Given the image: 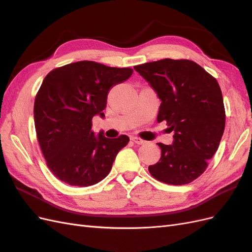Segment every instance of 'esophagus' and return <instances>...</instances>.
Returning a JSON list of instances; mask_svg holds the SVG:
<instances>
[{
    "instance_id": "1",
    "label": "esophagus",
    "mask_w": 252,
    "mask_h": 252,
    "mask_svg": "<svg viewBox=\"0 0 252 252\" xmlns=\"http://www.w3.org/2000/svg\"><path fill=\"white\" fill-rule=\"evenodd\" d=\"M131 141L134 142L135 144H138V145L145 144V141H144V140H142V139H140V138H136V136H131Z\"/></svg>"
}]
</instances>
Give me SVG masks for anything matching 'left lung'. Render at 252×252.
<instances>
[{"instance_id":"8db88e82","label":"left lung","mask_w":252,"mask_h":252,"mask_svg":"<svg viewBox=\"0 0 252 252\" xmlns=\"http://www.w3.org/2000/svg\"><path fill=\"white\" fill-rule=\"evenodd\" d=\"M156 91L158 122L173 131L171 145L158 143L161 158L148 170L170 185L191 183L205 171L225 129V108L218 81L189 60L164 59L134 66Z\"/></svg>"}]
</instances>
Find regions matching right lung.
<instances>
[{
  "mask_svg": "<svg viewBox=\"0 0 252 252\" xmlns=\"http://www.w3.org/2000/svg\"><path fill=\"white\" fill-rule=\"evenodd\" d=\"M131 68L81 61L56 68L43 80L33 118L37 141L48 168L68 185L87 187L107 177L129 138L108 139L91 127L105 117L110 89L131 77Z\"/></svg>",
  "mask_w": 252,
  "mask_h": 252,
  "instance_id": "right-lung-1",
  "label": "right lung"
}]
</instances>
